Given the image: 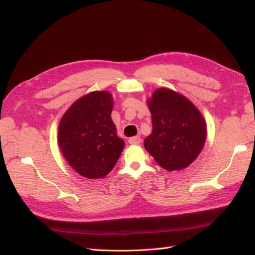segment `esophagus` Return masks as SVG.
I'll list each match as a JSON object with an SVG mask.
<instances>
[{"mask_svg": "<svg viewBox=\"0 0 255 255\" xmlns=\"http://www.w3.org/2000/svg\"><path fill=\"white\" fill-rule=\"evenodd\" d=\"M128 142L130 144H139L141 142V138L139 136H134V137H130L128 139Z\"/></svg>", "mask_w": 255, "mask_h": 255, "instance_id": "obj_1", "label": "esophagus"}]
</instances>
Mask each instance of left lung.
<instances>
[{
    "mask_svg": "<svg viewBox=\"0 0 255 255\" xmlns=\"http://www.w3.org/2000/svg\"><path fill=\"white\" fill-rule=\"evenodd\" d=\"M152 115V133L144 148L168 171L182 170L194 161L206 140L202 114L183 95L158 88L146 101Z\"/></svg>",
    "mask_w": 255,
    "mask_h": 255,
    "instance_id": "8db88e82",
    "label": "left lung"
}]
</instances>
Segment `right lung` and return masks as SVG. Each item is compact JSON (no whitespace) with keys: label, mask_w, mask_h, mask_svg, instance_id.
<instances>
[{"label":"right lung","mask_w":255,"mask_h":255,"mask_svg":"<svg viewBox=\"0 0 255 255\" xmlns=\"http://www.w3.org/2000/svg\"><path fill=\"white\" fill-rule=\"evenodd\" d=\"M113 107L109 91H92L76 100L60 119V151L69 165L87 179L109 174L125 148L111 117Z\"/></svg>","instance_id":"right-lung-1"}]
</instances>
